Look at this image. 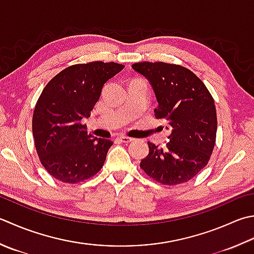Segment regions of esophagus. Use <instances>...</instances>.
I'll return each mask as SVG.
<instances>
[{
	"mask_svg": "<svg viewBox=\"0 0 254 254\" xmlns=\"http://www.w3.org/2000/svg\"><path fill=\"white\" fill-rule=\"evenodd\" d=\"M120 140L123 142V143H131L134 141L133 137H130V136H126V135H121L120 136Z\"/></svg>",
	"mask_w": 254,
	"mask_h": 254,
	"instance_id": "obj_1",
	"label": "esophagus"
}]
</instances>
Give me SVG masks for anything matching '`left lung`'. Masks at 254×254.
<instances>
[{
	"label": "left lung",
	"mask_w": 254,
	"mask_h": 254,
	"mask_svg": "<svg viewBox=\"0 0 254 254\" xmlns=\"http://www.w3.org/2000/svg\"><path fill=\"white\" fill-rule=\"evenodd\" d=\"M132 68L150 81L158 102L155 117L165 119L172 128L165 148L147 142L150 152L140 166L163 185L186 183L207 165L215 146L217 113L211 94L180 64L143 62Z\"/></svg>",
	"instance_id": "left-lung-1"
}]
</instances>
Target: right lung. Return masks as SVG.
Segmentation results:
<instances>
[{
  "mask_svg": "<svg viewBox=\"0 0 254 254\" xmlns=\"http://www.w3.org/2000/svg\"><path fill=\"white\" fill-rule=\"evenodd\" d=\"M123 68L112 62L72 64L44 88L33 114V136L39 161L54 178L76 184L102 168L113 142L88 134L81 121L90 117L103 84Z\"/></svg>",
  "mask_w": 254,
  "mask_h": 254,
  "instance_id": "add662e5",
  "label": "right lung"
}]
</instances>
